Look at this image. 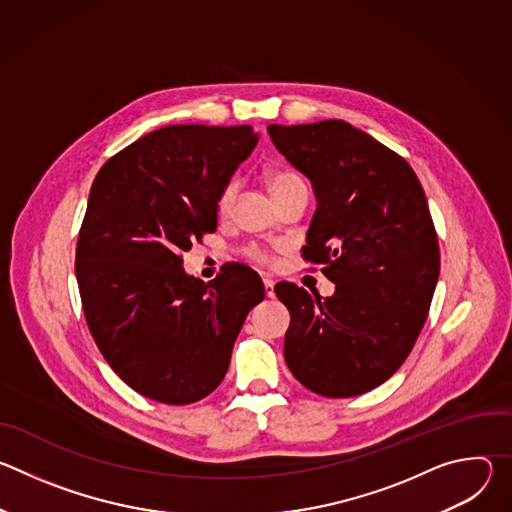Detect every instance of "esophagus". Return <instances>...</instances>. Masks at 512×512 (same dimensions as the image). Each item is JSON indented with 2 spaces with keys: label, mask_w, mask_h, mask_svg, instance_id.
I'll use <instances>...</instances> for the list:
<instances>
[{
  "label": "esophagus",
  "mask_w": 512,
  "mask_h": 512,
  "mask_svg": "<svg viewBox=\"0 0 512 512\" xmlns=\"http://www.w3.org/2000/svg\"><path fill=\"white\" fill-rule=\"evenodd\" d=\"M273 285H275V281H273L271 277H263V287H265V296H267V298H273V296H275Z\"/></svg>",
  "instance_id": "obj_1"
}]
</instances>
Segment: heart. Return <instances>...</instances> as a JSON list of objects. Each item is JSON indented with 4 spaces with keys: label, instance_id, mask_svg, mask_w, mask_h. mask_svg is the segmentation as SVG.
Wrapping results in <instances>:
<instances>
[{
    "label": "heart",
    "instance_id": "1",
    "mask_svg": "<svg viewBox=\"0 0 512 512\" xmlns=\"http://www.w3.org/2000/svg\"><path fill=\"white\" fill-rule=\"evenodd\" d=\"M265 182H267V188H269V192H271V196H273L275 200L281 198L287 190H291L294 186L304 184L298 174L289 172V170H271V172L265 174ZM235 196H237V184H235V182H229V184L223 188L221 196H218V212L227 214V212L231 210L233 202H235ZM247 255H249L253 261H259V263H267V261H269V255H267L263 249H259V247H249V249H247Z\"/></svg>",
    "mask_w": 512,
    "mask_h": 512
}]
</instances>
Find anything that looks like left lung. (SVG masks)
Listing matches in <instances>:
<instances>
[{
  "mask_svg": "<svg viewBox=\"0 0 512 512\" xmlns=\"http://www.w3.org/2000/svg\"><path fill=\"white\" fill-rule=\"evenodd\" d=\"M267 131L314 186L302 255L336 283L330 298L275 285L291 316L285 362L318 395H362L401 367L427 320L440 247L425 192L399 154L346 121Z\"/></svg>",
  "mask_w": 512,
  "mask_h": 512,
  "instance_id": "1",
  "label": "left lung"
}]
</instances>
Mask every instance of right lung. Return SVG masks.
Returning a JSON list of instances; mask_svg holds the SVG:
<instances>
[{
  "mask_svg": "<svg viewBox=\"0 0 512 512\" xmlns=\"http://www.w3.org/2000/svg\"><path fill=\"white\" fill-rule=\"evenodd\" d=\"M251 125H168L139 137L97 174L77 243L89 330L133 391L168 405L210 395L233 344L265 298L239 263L204 283L182 253L216 229L218 196L255 150Z\"/></svg>",
  "mask_w": 512,
  "mask_h": 512,
  "instance_id": "right-lung-1",
  "label": "right lung"
}]
</instances>
